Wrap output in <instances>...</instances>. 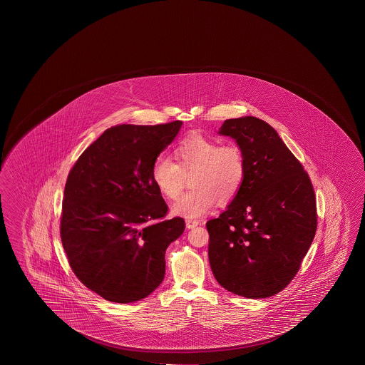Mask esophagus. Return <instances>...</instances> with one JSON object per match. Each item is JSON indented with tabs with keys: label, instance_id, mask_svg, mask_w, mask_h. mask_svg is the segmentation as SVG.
I'll use <instances>...</instances> for the list:
<instances>
[{
	"label": "esophagus",
	"instance_id": "1",
	"mask_svg": "<svg viewBox=\"0 0 365 365\" xmlns=\"http://www.w3.org/2000/svg\"><path fill=\"white\" fill-rule=\"evenodd\" d=\"M198 224H200V221L198 220H192V219H187V220H185V227H187V229H193V227H197Z\"/></svg>",
	"mask_w": 365,
	"mask_h": 365
}]
</instances>
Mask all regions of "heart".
I'll use <instances>...</instances> for the list:
<instances>
[{"instance_id":"b5f03b06","label":"heart","mask_w":365,"mask_h":365,"mask_svg":"<svg viewBox=\"0 0 365 365\" xmlns=\"http://www.w3.org/2000/svg\"><path fill=\"white\" fill-rule=\"evenodd\" d=\"M175 163L160 155L151 167V180L164 197H177L190 177L191 191L172 205L174 215L197 219L206 215L217 201L230 202L245 183L247 162L237 144L220 145L214 138L191 135L174 150Z\"/></svg>"}]
</instances>
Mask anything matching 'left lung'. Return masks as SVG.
Listing matches in <instances>:
<instances>
[{"instance_id": "obj_1", "label": "left lung", "mask_w": 365, "mask_h": 365, "mask_svg": "<svg viewBox=\"0 0 365 365\" xmlns=\"http://www.w3.org/2000/svg\"><path fill=\"white\" fill-rule=\"evenodd\" d=\"M219 135L242 148L247 173L237 197L206 224L210 266L230 293L272 297L293 280L314 238L313 185L267 122L252 115L227 120Z\"/></svg>"}]
</instances>
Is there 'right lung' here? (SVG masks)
Masks as SVG:
<instances>
[{"mask_svg":"<svg viewBox=\"0 0 365 365\" xmlns=\"http://www.w3.org/2000/svg\"><path fill=\"white\" fill-rule=\"evenodd\" d=\"M182 123L108 128L68 173L62 245L78 280L106 300L133 303L162 284L165 251L185 220L164 219L168 206L151 167Z\"/></svg>","mask_w":365,"mask_h":365,"instance_id":"add662e5","label":"right lung"}]
</instances>
